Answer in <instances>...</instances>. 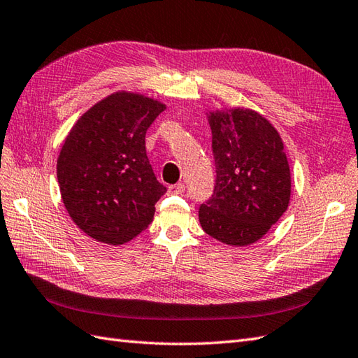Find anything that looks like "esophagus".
<instances>
[{
	"label": "esophagus",
	"instance_id": "obj_1",
	"mask_svg": "<svg viewBox=\"0 0 358 358\" xmlns=\"http://www.w3.org/2000/svg\"><path fill=\"white\" fill-rule=\"evenodd\" d=\"M169 192L171 194H182L185 192V185L182 184V182H179V184H174V185H170L169 187Z\"/></svg>",
	"mask_w": 358,
	"mask_h": 358
}]
</instances>
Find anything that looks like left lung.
<instances>
[{
  "mask_svg": "<svg viewBox=\"0 0 358 358\" xmlns=\"http://www.w3.org/2000/svg\"><path fill=\"white\" fill-rule=\"evenodd\" d=\"M216 164L214 192L199 206L206 234L233 246L262 239L291 197V173L283 141L273 124L250 108L206 113Z\"/></svg>",
  "mask_w": 358,
  "mask_h": 358,
  "instance_id": "obj_1",
  "label": "left lung"
}]
</instances>
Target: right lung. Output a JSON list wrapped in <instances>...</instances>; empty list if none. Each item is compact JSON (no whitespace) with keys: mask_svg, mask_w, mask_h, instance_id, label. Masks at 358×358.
<instances>
[{"mask_svg":"<svg viewBox=\"0 0 358 358\" xmlns=\"http://www.w3.org/2000/svg\"><path fill=\"white\" fill-rule=\"evenodd\" d=\"M161 101L116 92L78 119L62 144L57 176L71 220L92 239L122 245L152 224L166 188L145 152Z\"/></svg>","mask_w":358,"mask_h":358,"instance_id":"1","label":"right lung"}]
</instances>
